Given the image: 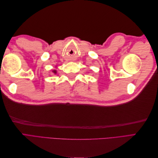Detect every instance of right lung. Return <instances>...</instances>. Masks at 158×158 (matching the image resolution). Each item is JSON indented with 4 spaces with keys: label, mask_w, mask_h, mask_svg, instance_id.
<instances>
[{
    "label": "right lung",
    "mask_w": 158,
    "mask_h": 158,
    "mask_svg": "<svg viewBox=\"0 0 158 158\" xmlns=\"http://www.w3.org/2000/svg\"><path fill=\"white\" fill-rule=\"evenodd\" d=\"M52 72H53V73H56V70H53V71H52Z\"/></svg>",
    "instance_id": "obj_1"
}]
</instances>
